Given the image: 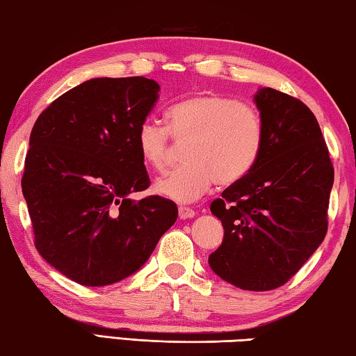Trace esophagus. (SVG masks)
Masks as SVG:
<instances>
[{"mask_svg":"<svg viewBox=\"0 0 356 356\" xmlns=\"http://www.w3.org/2000/svg\"><path fill=\"white\" fill-rule=\"evenodd\" d=\"M195 215H196V212L193 209H190V207H184V206L179 207L180 220H188V218H193V216H195Z\"/></svg>","mask_w":356,"mask_h":356,"instance_id":"34e87169","label":"esophagus"}]
</instances>
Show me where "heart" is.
Wrapping results in <instances>:
<instances>
[{"instance_id":"obj_1","label":"heart","mask_w":356,"mask_h":356,"mask_svg":"<svg viewBox=\"0 0 356 356\" xmlns=\"http://www.w3.org/2000/svg\"><path fill=\"white\" fill-rule=\"evenodd\" d=\"M168 127L152 119L138 125L135 143L144 163L166 168L170 141H186L185 165L155 182V191L191 202L215 182L232 185L256 166L264 147V122L254 108L220 94H197L176 102L166 113Z\"/></svg>"}]
</instances>
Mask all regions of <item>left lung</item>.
<instances>
[{
  "instance_id": "left-lung-1",
  "label": "left lung",
  "mask_w": 356,
  "mask_h": 356,
  "mask_svg": "<svg viewBox=\"0 0 356 356\" xmlns=\"http://www.w3.org/2000/svg\"><path fill=\"white\" fill-rule=\"evenodd\" d=\"M254 104L264 147L251 172L210 206L225 237L209 265L232 286L264 292L286 284L323 242L334 170L303 102L262 88Z\"/></svg>"
}]
</instances>
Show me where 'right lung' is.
Instances as JSON below:
<instances>
[{"mask_svg": "<svg viewBox=\"0 0 356 356\" xmlns=\"http://www.w3.org/2000/svg\"><path fill=\"white\" fill-rule=\"evenodd\" d=\"M159 91L144 76L92 78L35 120L22 177L34 245L78 284L134 275L177 220L170 200L130 197L150 184L135 135Z\"/></svg>", "mask_w": 356, "mask_h": 356, "instance_id": "right-lung-1", "label": "right lung"}]
</instances>
